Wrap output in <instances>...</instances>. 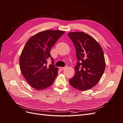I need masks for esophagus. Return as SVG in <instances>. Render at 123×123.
Returning a JSON list of instances; mask_svg holds the SVG:
<instances>
[{
	"mask_svg": "<svg viewBox=\"0 0 123 123\" xmlns=\"http://www.w3.org/2000/svg\"><path fill=\"white\" fill-rule=\"evenodd\" d=\"M65 69H66V67H59V69L61 71L64 70H65Z\"/></svg>",
	"mask_w": 123,
	"mask_h": 123,
	"instance_id": "obj_1",
	"label": "esophagus"
}]
</instances>
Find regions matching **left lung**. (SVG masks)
I'll return each mask as SVG.
<instances>
[{"label":"left lung","mask_w":123,"mask_h":123,"mask_svg":"<svg viewBox=\"0 0 123 123\" xmlns=\"http://www.w3.org/2000/svg\"><path fill=\"white\" fill-rule=\"evenodd\" d=\"M68 35L75 46L78 60L75 74L69 83L77 90H89L98 84L105 71L103 49L97 41L85 32H72Z\"/></svg>","instance_id":"left-lung-1"}]
</instances>
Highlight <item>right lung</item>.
Here are the masks:
<instances>
[{"label":"right lung","instance_id":"1","mask_svg":"<svg viewBox=\"0 0 123 123\" xmlns=\"http://www.w3.org/2000/svg\"><path fill=\"white\" fill-rule=\"evenodd\" d=\"M65 32L46 30L37 33L26 43L19 57L21 71L32 87L43 90L53 84L58 74V68L53 65L47 66V59L51 57L50 51Z\"/></svg>","mask_w":123,"mask_h":123}]
</instances>
